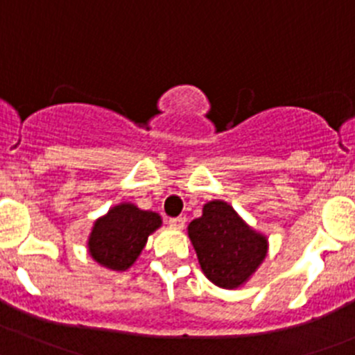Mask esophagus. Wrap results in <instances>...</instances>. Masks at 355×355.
Returning <instances> with one entry per match:
<instances>
[{
    "label": "esophagus",
    "instance_id": "1",
    "mask_svg": "<svg viewBox=\"0 0 355 355\" xmlns=\"http://www.w3.org/2000/svg\"><path fill=\"white\" fill-rule=\"evenodd\" d=\"M168 224H170V227H173V230H184L185 218L184 217H173L168 220Z\"/></svg>",
    "mask_w": 355,
    "mask_h": 355
}]
</instances>
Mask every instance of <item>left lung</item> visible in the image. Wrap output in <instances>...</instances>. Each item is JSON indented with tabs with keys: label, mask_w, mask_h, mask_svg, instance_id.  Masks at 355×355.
<instances>
[{
	"label": "left lung",
	"mask_w": 355,
	"mask_h": 355,
	"mask_svg": "<svg viewBox=\"0 0 355 355\" xmlns=\"http://www.w3.org/2000/svg\"><path fill=\"white\" fill-rule=\"evenodd\" d=\"M187 230L201 270L223 289L247 282L266 257V238L250 230L226 201L205 205L203 215Z\"/></svg>",
	"instance_id": "1"
}]
</instances>
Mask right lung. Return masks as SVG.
<instances>
[{
    "mask_svg": "<svg viewBox=\"0 0 355 355\" xmlns=\"http://www.w3.org/2000/svg\"><path fill=\"white\" fill-rule=\"evenodd\" d=\"M161 226L154 211L121 203L98 218L89 236V254L96 263L114 271H124L138 259L148 234Z\"/></svg>",
    "mask_w": 355,
    "mask_h": 355,
    "instance_id": "add662e5",
    "label": "right lung"
}]
</instances>
